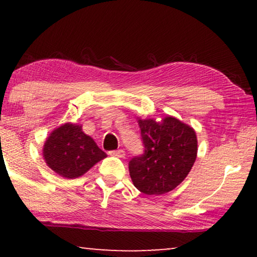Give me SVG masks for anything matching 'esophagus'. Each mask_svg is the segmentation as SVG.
<instances>
[{
	"instance_id": "1",
	"label": "esophagus",
	"mask_w": 257,
	"mask_h": 257,
	"mask_svg": "<svg viewBox=\"0 0 257 257\" xmlns=\"http://www.w3.org/2000/svg\"><path fill=\"white\" fill-rule=\"evenodd\" d=\"M111 156L118 157V158H125V151L124 150H117V151H111Z\"/></svg>"
}]
</instances>
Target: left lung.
I'll list each match as a JSON object with an SVG mask.
<instances>
[{
  "mask_svg": "<svg viewBox=\"0 0 257 257\" xmlns=\"http://www.w3.org/2000/svg\"><path fill=\"white\" fill-rule=\"evenodd\" d=\"M145 153L130 161L133 185L147 195L171 192L191 172L198 154L194 128L167 115L157 121L138 119Z\"/></svg>",
  "mask_w": 257,
  "mask_h": 257,
  "instance_id": "8db88e82",
  "label": "left lung"
}]
</instances>
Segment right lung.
<instances>
[{"mask_svg":"<svg viewBox=\"0 0 257 257\" xmlns=\"http://www.w3.org/2000/svg\"><path fill=\"white\" fill-rule=\"evenodd\" d=\"M43 158L58 175L76 179L106 158V153L83 132L82 125L65 122L55 128L45 140Z\"/></svg>","mask_w":257,"mask_h":257,"instance_id":"1","label":"right lung"}]
</instances>
